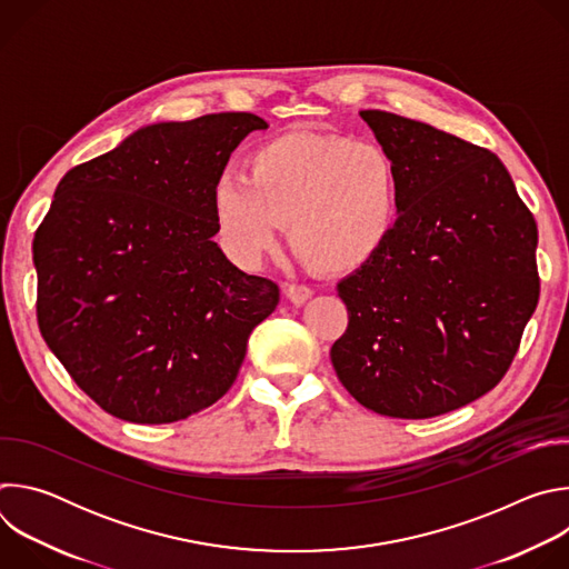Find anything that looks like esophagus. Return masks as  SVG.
I'll list each match as a JSON object with an SVG mask.
<instances>
[{"label": "esophagus", "instance_id": "1", "mask_svg": "<svg viewBox=\"0 0 569 569\" xmlns=\"http://www.w3.org/2000/svg\"><path fill=\"white\" fill-rule=\"evenodd\" d=\"M283 292H286V299H288L290 303H295V306H301V303H306V301L312 297V290H310V288L297 286V283L286 286Z\"/></svg>", "mask_w": 569, "mask_h": 569}]
</instances>
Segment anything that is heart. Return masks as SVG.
Masks as SVG:
<instances>
[{
  "mask_svg": "<svg viewBox=\"0 0 569 569\" xmlns=\"http://www.w3.org/2000/svg\"><path fill=\"white\" fill-rule=\"evenodd\" d=\"M398 202L400 178L385 148L310 130L261 141L246 173H224L211 189L218 242L246 270L279 250L290 222L306 263L358 272L385 250Z\"/></svg>",
  "mask_w": 569,
  "mask_h": 569,
  "instance_id": "heart-1",
  "label": "heart"
}]
</instances>
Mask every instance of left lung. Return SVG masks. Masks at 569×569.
<instances>
[{"instance_id": "8db88e82", "label": "left lung", "mask_w": 569, "mask_h": 569, "mask_svg": "<svg viewBox=\"0 0 569 569\" xmlns=\"http://www.w3.org/2000/svg\"><path fill=\"white\" fill-rule=\"evenodd\" d=\"M360 117L393 159L400 202L385 250L338 283L349 329L331 362L367 410L430 419L507 373L538 303V229L493 152L391 112Z\"/></svg>"}]
</instances>
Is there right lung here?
I'll use <instances>...</instances> for the list:
<instances>
[{"label": "right lung", "mask_w": 569, "mask_h": 569, "mask_svg": "<svg viewBox=\"0 0 569 569\" xmlns=\"http://www.w3.org/2000/svg\"><path fill=\"white\" fill-rule=\"evenodd\" d=\"M268 121L220 112L134 130L71 169L33 238L38 323L73 382L123 421H184L233 385L279 303L213 240L211 189Z\"/></svg>", "instance_id": "add662e5"}]
</instances>
